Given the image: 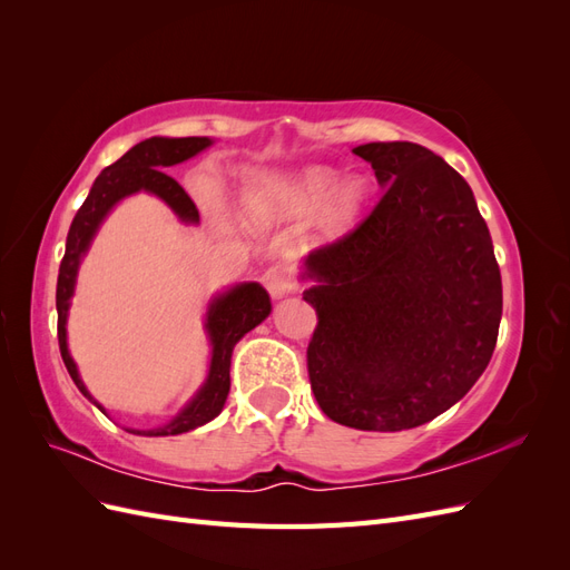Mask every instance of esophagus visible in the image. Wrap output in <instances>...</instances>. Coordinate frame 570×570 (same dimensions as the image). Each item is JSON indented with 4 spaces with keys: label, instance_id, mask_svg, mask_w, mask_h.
<instances>
[{
    "label": "esophagus",
    "instance_id": "1",
    "mask_svg": "<svg viewBox=\"0 0 570 570\" xmlns=\"http://www.w3.org/2000/svg\"><path fill=\"white\" fill-rule=\"evenodd\" d=\"M264 285L268 287L273 299H283V297L292 295V289H295V285H292L289 273L283 271V268H271V271L264 275Z\"/></svg>",
    "mask_w": 570,
    "mask_h": 570
}]
</instances>
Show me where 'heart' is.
I'll return each instance as SVG.
<instances>
[{"instance_id":"b5f03b06","label":"heart","mask_w":570,"mask_h":570,"mask_svg":"<svg viewBox=\"0 0 570 570\" xmlns=\"http://www.w3.org/2000/svg\"><path fill=\"white\" fill-rule=\"evenodd\" d=\"M371 185L364 176L342 178L331 166H302L287 174L264 176L245 189L247 218L258 228L308 218L314 243H337L364 218Z\"/></svg>"}]
</instances>
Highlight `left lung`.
<instances>
[{
	"label": "left lung",
	"instance_id": "1",
	"mask_svg": "<svg viewBox=\"0 0 570 570\" xmlns=\"http://www.w3.org/2000/svg\"><path fill=\"white\" fill-rule=\"evenodd\" d=\"M385 193L347 237L304 258L318 325L308 381L331 421L396 433L454 406L488 368L502 275L473 189L413 142L354 147Z\"/></svg>",
	"mask_w": 570,
	"mask_h": 570
}]
</instances>
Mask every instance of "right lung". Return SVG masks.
<instances>
[{
	"label": "right lung",
	"instance_id": "add662e5",
	"mask_svg": "<svg viewBox=\"0 0 570 570\" xmlns=\"http://www.w3.org/2000/svg\"><path fill=\"white\" fill-rule=\"evenodd\" d=\"M212 145H214L212 137H149V140L137 142L116 164L107 166L97 176L88 199L82 202L71 223V230H68L66 254L61 258L59 281H57L59 350L76 387L88 396L101 413H107V409L95 400L88 387H85L76 361L71 352H68L66 323H68V308H71V299L76 295V281H78L82 256L88 254L95 235L99 233L105 218L114 212V206L120 199L137 193L159 197L183 223H187V226H197L199 212L195 202L189 199L185 189L166 174V168L197 157L199 151H204ZM268 314H271V297L258 283H239L214 295L209 306H206V316H204V333L212 344V361H209V373H206L202 387L168 423L147 428V430L126 428L128 433L145 435V438H168V435L189 433V430L214 421L223 411V404H226L228 392H230V356H233L235 344L249 331H254L258 323L266 321Z\"/></svg>",
	"mask_w": 570,
	"mask_h": 570
}]
</instances>
